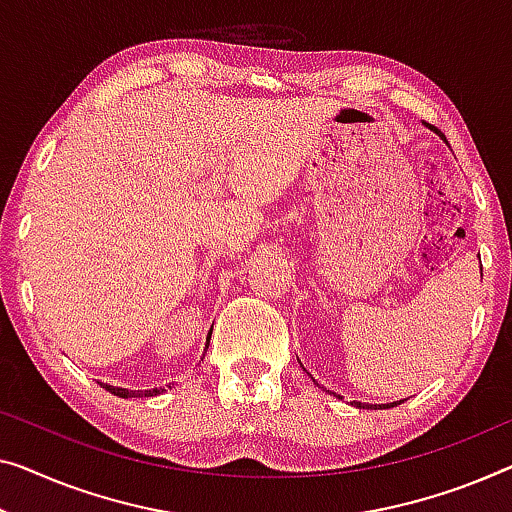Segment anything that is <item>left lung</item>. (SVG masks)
Segmentation results:
<instances>
[{
  "label": "left lung",
  "mask_w": 512,
  "mask_h": 512,
  "mask_svg": "<svg viewBox=\"0 0 512 512\" xmlns=\"http://www.w3.org/2000/svg\"><path fill=\"white\" fill-rule=\"evenodd\" d=\"M444 137V135H441ZM480 276H483V266H480ZM404 402V400H400ZM400 402H391V404H365V402H354V407L358 409H391V407H398Z\"/></svg>",
  "instance_id": "left-lung-1"
}]
</instances>
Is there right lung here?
I'll list each match as a JSON object with an SVG mask.
<instances>
[{"instance_id":"obj_1","label":"right lung","mask_w":512,"mask_h":512,"mask_svg":"<svg viewBox=\"0 0 512 512\" xmlns=\"http://www.w3.org/2000/svg\"><path fill=\"white\" fill-rule=\"evenodd\" d=\"M209 340H211V333L207 335V347H204V352L209 349ZM105 391H110L112 395H119V398H154V395L165 393V388H147V391H128V388H119V386H110V384H101Z\"/></svg>"}]
</instances>
